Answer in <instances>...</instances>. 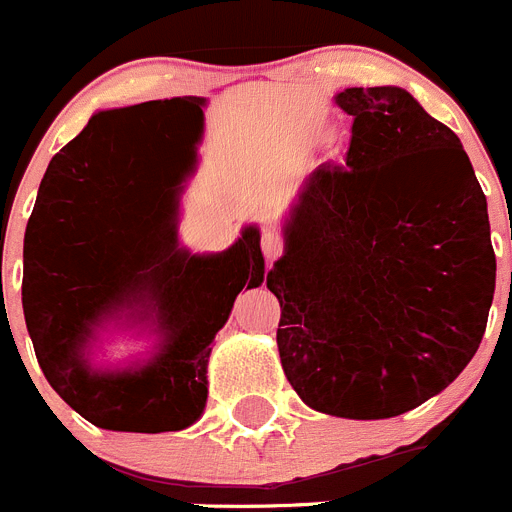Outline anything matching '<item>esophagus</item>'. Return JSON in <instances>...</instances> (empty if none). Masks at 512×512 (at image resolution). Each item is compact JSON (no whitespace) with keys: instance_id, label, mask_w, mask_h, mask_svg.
<instances>
[{"instance_id":"esophagus-1","label":"esophagus","mask_w":512,"mask_h":512,"mask_svg":"<svg viewBox=\"0 0 512 512\" xmlns=\"http://www.w3.org/2000/svg\"><path fill=\"white\" fill-rule=\"evenodd\" d=\"M261 251H264V259L269 261V264H274L284 251V238L277 230H264V233H261Z\"/></svg>"}]
</instances>
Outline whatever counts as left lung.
<instances>
[{"mask_svg":"<svg viewBox=\"0 0 512 512\" xmlns=\"http://www.w3.org/2000/svg\"><path fill=\"white\" fill-rule=\"evenodd\" d=\"M343 164H320L266 274L277 346L305 405L379 420L446 390L477 354L495 295L485 192L451 128L400 87H351Z\"/></svg>","mask_w":512,"mask_h":512,"instance_id":"8db88e82","label":"left lung"}]
</instances>
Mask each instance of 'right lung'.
Returning <instances> with one entry per match:
<instances>
[{
  "instance_id": "right-lung-1",
  "label": "right lung",
  "mask_w": 512,
  "mask_h": 512,
  "mask_svg": "<svg viewBox=\"0 0 512 512\" xmlns=\"http://www.w3.org/2000/svg\"><path fill=\"white\" fill-rule=\"evenodd\" d=\"M205 97L97 112L51 158L25 230L22 310L45 379L107 431H182L207 402V361L243 287L264 282L256 225L223 253H189L176 238L184 176L205 128ZM182 129L190 161L166 183L157 143ZM151 322L157 354L122 373L88 361L107 319Z\"/></svg>"
}]
</instances>
